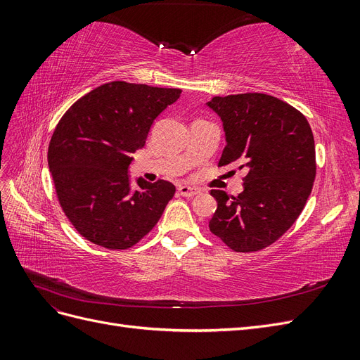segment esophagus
<instances>
[{
  "label": "esophagus",
  "instance_id": "esophagus-1",
  "mask_svg": "<svg viewBox=\"0 0 360 360\" xmlns=\"http://www.w3.org/2000/svg\"><path fill=\"white\" fill-rule=\"evenodd\" d=\"M179 193L181 195V197H195V195L200 193V189L193 188V186H186V184H181V186H179Z\"/></svg>",
  "mask_w": 360,
  "mask_h": 360
}]
</instances>
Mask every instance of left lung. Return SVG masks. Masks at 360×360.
<instances>
[{
  "instance_id": "8db88e82",
  "label": "left lung",
  "mask_w": 360,
  "mask_h": 360,
  "mask_svg": "<svg viewBox=\"0 0 360 360\" xmlns=\"http://www.w3.org/2000/svg\"><path fill=\"white\" fill-rule=\"evenodd\" d=\"M219 115L225 148L219 167L246 171L243 192L210 191L217 209L210 231L236 252H254L296 222L315 180V144L308 120L274 96L245 93L205 103Z\"/></svg>"
}]
</instances>
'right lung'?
<instances>
[{"label": "right lung", "instance_id": "right-lung-1", "mask_svg": "<svg viewBox=\"0 0 360 360\" xmlns=\"http://www.w3.org/2000/svg\"><path fill=\"white\" fill-rule=\"evenodd\" d=\"M180 93L114 81L81 97L60 120L48 150L49 172L64 213L86 240L127 249L160 219L176 186L134 179L129 168L155 120Z\"/></svg>", "mask_w": 360, "mask_h": 360}]
</instances>
